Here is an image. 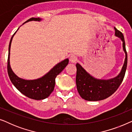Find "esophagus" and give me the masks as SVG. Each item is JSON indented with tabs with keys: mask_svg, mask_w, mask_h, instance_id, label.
I'll use <instances>...</instances> for the list:
<instances>
[{
	"mask_svg": "<svg viewBox=\"0 0 132 132\" xmlns=\"http://www.w3.org/2000/svg\"><path fill=\"white\" fill-rule=\"evenodd\" d=\"M70 60L71 62L75 63L77 61V57L75 55H71L70 57Z\"/></svg>",
	"mask_w": 132,
	"mask_h": 132,
	"instance_id": "obj_1",
	"label": "esophagus"
}]
</instances>
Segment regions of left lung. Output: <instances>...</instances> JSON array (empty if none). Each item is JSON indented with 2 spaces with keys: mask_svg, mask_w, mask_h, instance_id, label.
<instances>
[{
  "mask_svg": "<svg viewBox=\"0 0 132 132\" xmlns=\"http://www.w3.org/2000/svg\"><path fill=\"white\" fill-rule=\"evenodd\" d=\"M114 29L115 35L120 38L122 41V47L126 53L125 61L121 71L114 78L109 80H100L91 76L77 63L76 82L78 93L83 99L88 101L104 100L112 95L123 80L127 65V55L125 41L122 32L117 29L115 27Z\"/></svg>",
  "mask_w": 132,
  "mask_h": 132,
  "instance_id": "8db88e82",
  "label": "left lung"
}]
</instances>
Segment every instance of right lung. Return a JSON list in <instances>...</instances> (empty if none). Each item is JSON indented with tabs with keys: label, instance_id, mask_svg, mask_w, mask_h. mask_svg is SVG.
<instances>
[{
	"label": "right lung",
	"instance_id": "1",
	"mask_svg": "<svg viewBox=\"0 0 132 132\" xmlns=\"http://www.w3.org/2000/svg\"><path fill=\"white\" fill-rule=\"evenodd\" d=\"M32 20L40 21L41 19H39V18H31V19H29L28 20L25 21L23 24ZM15 32L12 36L10 44H9L7 70H8V76L10 77V80L12 84L15 86V87L25 96L37 100H43V99L46 98L53 91L55 85L56 77L67 65L68 64V59H66L62 62H59L48 73H47L46 75L39 79H36V80H28L19 78L12 71L10 64L11 44L12 38L15 35Z\"/></svg>",
	"mask_w": 132,
	"mask_h": 132
}]
</instances>
